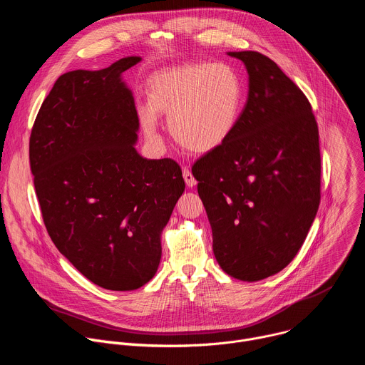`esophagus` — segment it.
I'll return each instance as SVG.
<instances>
[{
  "mask_svg": "<svg viewBox=\"0 0 365 365\" xmlns=\"http://www.w3.org/2000/svg\"><path fill=\"white\" fill-rule=\"evenodd\" d=\"M183 179H185L187 187H193V186H196V183H197L196 179L193 178L192 172H190L187 168H183Z\"/></svg>",
  "mask_w": 365,
  "mask_h": 365,
  "instance_id": "obj_1",
  "label": "esophagus"
}]
</instances>
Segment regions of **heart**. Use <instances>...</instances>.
Masks as SVG:
<instances>
[{"label": "heart", "mask_w": 365, "mask_h": 365, "mask_svg": "<svg viewBox=\"0 0 365 365\" xmlns=\"http://www.w3.org/2000/svg\"><path fill=\"white\" fill-rule=\"evenodd\" d=\"M140 108L145 134L158 138V115H166L175 140L193 153H211L234 134L244 107V85L228 63L193 62L162 69L147 83Z\"/></svg>", "instance_id": "heart-1"}]
</instances>
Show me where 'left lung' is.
I'll return each instance as SVG.
<instances>
[{"label":"left lung","mask_w":365,"mask_h":365,"mask_svg":"<svg viewBox=\"0 0 365 365\" xmlns=\"http://www.w3.org/2000/svg\"><path fill=\"white\" fill-rule=\"evenodd\" d=\"M248 73V98L231 138L192 168L221 269L242 282L283 270L300 250L321 200V151L304 93L267 56L228 51Z\"/></svg>","instance_id":"8db88e82"}]
</instances>
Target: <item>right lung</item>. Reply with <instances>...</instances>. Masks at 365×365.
<instances>
[{
    "instance_id": "right-lung-1",
    "label": "right lung",
    "mask_w": 365,
    "mask_h": 365,
    "mask_svg": "<svg viewBox=\"0 0 365 365\" xmlns=\"http://www.w3.org/2000/svg\"><path fill=\"white\" fill-rule=\"evenodd\" d=\"M127 56L101 71L62 75L43 101L30 135V168L47 232L73 267L108 290L153 279L162 232L185 190L172 159L135 150L140 128L123 73Z\"/></svg>"
}]
</instances>
